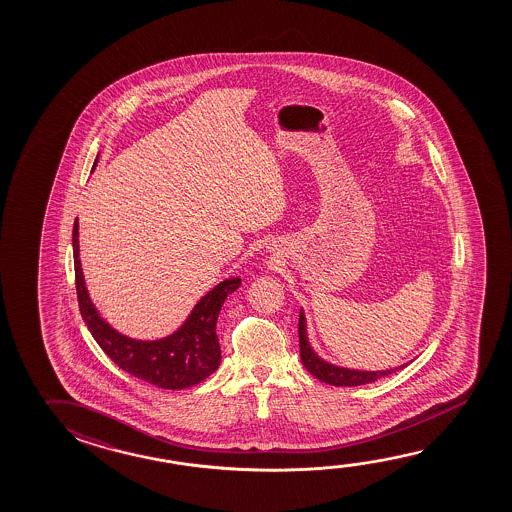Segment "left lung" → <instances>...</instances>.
I'll use <instances>...</instances> for the list:
<instances>
[{
    "label": "left lung",
    "instance_id": "1",
    "mask_svg": "<svg viewBox=\"0 0 512 512\" xmlns=\"http://www.w3.org/2000/svg\"><path fill=\"white\" fill-rule=\"evenodd\" d=\"M298 336H300V357H302L303 366L318 380L330 384V386H364V384L375 382L378 378L393 375L407 366V364H402L398 368L386 369V371L384 369L382 371H359V369L339 368L330 362L323 361L318 353L310 348L303 312H300V321H298Z\"/></svg>",
    "mask_w": 512,
    "mask_h": 512
}]
</instances>
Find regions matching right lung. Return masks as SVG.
I'll use <instances>...</instances> for the list:
<instances>
[{
	"label": "right lung",
	"instance_id": "obj_1",
	"mask_svg": "<svg viewBox=\"0 0 512 512\" xmlns=\"http://www.w3.org/2000/svg\"><path fill=\"white\" fill-rule=\"evenodd\" d=\"M96 166V162H94ZM93 166V169H94ZM78 250V219L73 225V259L78 307L85 325L101 350L119 368L132 377L162 389H185L196 386L212 375L221 362V348L216 336L219 310L241 285V278H227L205 294L194 305L184 325L171 336L157 341H139L119 334L110 327L94 307L85 287L84 273Z\"/></svg>",
	"mask_w": 512,
	"mask_h": 512
}]
</instances>
